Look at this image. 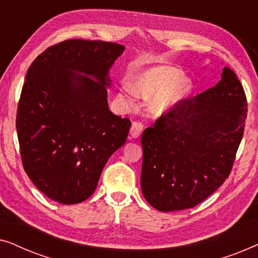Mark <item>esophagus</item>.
<instances>
[{
	"instance_id": "esophagus-1",
	"label": "esophagus",
	"mask_w": 258,
	"mask_h": 258,
	"mask_svg": "<svg viewBox=\"0 0 258 258\" xmlns=\"http://www.w3.org/2000/svg\"><path fill=\"white\" fill-rule=\"evenodd\" d=\"M143 132V124L141 122H134L130 128V135L133 139H139Z\"/></svg>"
}]
</instances>
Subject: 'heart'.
I'll list each match as a JSON object with an SVG mask.
<instances>
[{"label": "heart", "mask_w": 258, "mask_h": 258, "mask_svg": "<svg viewBox=\"0 0 258 258\" xmlns=\"http://www.w3.org/2000/svg\"><path fill=\"white\" fill-rule=\"evenodd\" d=\"M181 69L171 66H158L140 70L129 80V89L119 93V98L133 105L132 93L142 98H150L148 108L155 116L167 115L189 97L192 83L183 77Z\"/></svg>", "instance_id": "b5f03b06"}]
</instances>
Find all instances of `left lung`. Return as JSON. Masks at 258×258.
Instances as JSON below:
<instances>
[{"mask_svg": "<svg viewBox=\"0 0 258 258\" xmlns=\"http://www.w3.org/2000/svg\"><path fill=\"white\" fill-rule=\"evenodd\" d=\"M246 98L236 74L223 68L216 86L188 98L141 136V189L155 209H189L230 174L246 118Z\"/></svg>", "mask_w": 258, "mask_h": 258, "instance_id": "obj_1", "label": "left lung"}]
</instances>
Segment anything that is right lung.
<instances>
[{
    "mask_svg": "<svg viewBox=\"0 0 258 258\" xmlns=\"http://www.w3.org/2000/svg\"><path fill=\"white\" fill-rule=\"evenodd\" d=\"M121 44L69 40L31 63L17 109L23 168L36 188L61 204L93 195L109 157L125 143L128 118L109 110V76Z\"/></svg>",
    "mask_w": 258,
    "mask_h": 258,
    "instance_id": "add662e5",
    "label": "right lung"
}]
</instances>
